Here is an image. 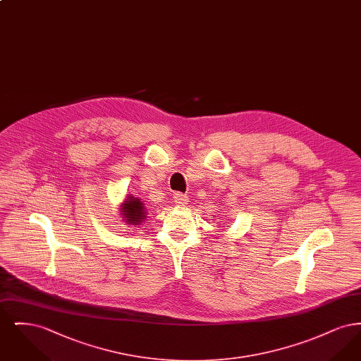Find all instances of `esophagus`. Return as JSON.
Here are the masks:
<instances>
[{
	"instance_id": "esophagus-1",
	"label": "esophagus",
	"mask_w": 361,
	"mask_h": 361,
	"mask_svg": "<svg viewBox=\"0 0 361 361\" xmlns=\"http://www.w3.org/2000/svg\"><path fill=\"white\" fill-rule=\"evenodd\" d=\"M173 200H174L176 204L184 206V204H187V202H188V196H187V195H183V193H176V195L173 196Z\"/></svg>"
}]
</instances>
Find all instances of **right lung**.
Masks as SVG:
<instances>
[{
	"instance_id": "add662e5",
	"label": "right lung",
	"mask_w": 361,
	"mask_h": 361,
	"mask_svg": "<svg viewBox=\"0 0 361 361\" xmlns=\"http://www.w3.org/2000/svg\"><path fill=\"white\" fill-rule=\"evenodd\" d=\"M121 214L123 215V221L126 224L137 226L142 224L147 215L146 208L143 206V203L140 202V199L134 197V196H127L124 203L121 204Z\"/></svg>"
}]
</instances>
